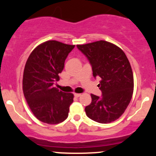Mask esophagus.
<instances>
[{"label": "esophagus", "mask_w": 156, "mask_h": 156, "mask_svg": "<svg viewBox=\"0 0 156 156\" xmlns=\"http://www.w3.org/2000/svg\"><path fill=\"white\" fill-rule=\"evenodd\" d=\"M74 96H75L76 98H79L81 96V94H74Z\"/></svg>", "instance_id": "esophagus-1"}]
</instances>
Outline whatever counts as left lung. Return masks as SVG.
Returning a JSON list of instances; mask_svg holds the SVG:
<instances>
[{"instance_id": "left-lung-1", "label": "left lung", "mask_w": 156, "mask_h": 156, "mask_svg": "<svg viewBox=\"0 0 156 156\" xmlns=\"http://www.w3.org/2000/svg\"><path fill=\"white\" fill-rule=\"evenodd\" d=\"M88 59L101 97L91 94V103L85 112L90 119L108 123L119 119L130 102L133 91V76L126 55L119 47L105 41L76 45Z\"/></svg>"}]
</instances>
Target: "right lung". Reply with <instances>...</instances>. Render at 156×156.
I'll use <instances>...</instances> for the list:
<instances>
[{"label": "right lung", "mask_w": 156, "mask_h": 156, "mask_svg": "<svg viewBox=\"0 0 156 156\" xmlns=\"http://www.w3.org/2000/svg\"><path fill=\"white\" fill-rule=\"evenodd\" d=\"M74 47L48 41L37 46L27 59L23 73V94L32 112L41 122L57 124L68 117L73 94L59 90L55 85Z\"/></svg>", "instance_id": "add662e5"}]
</instances>
